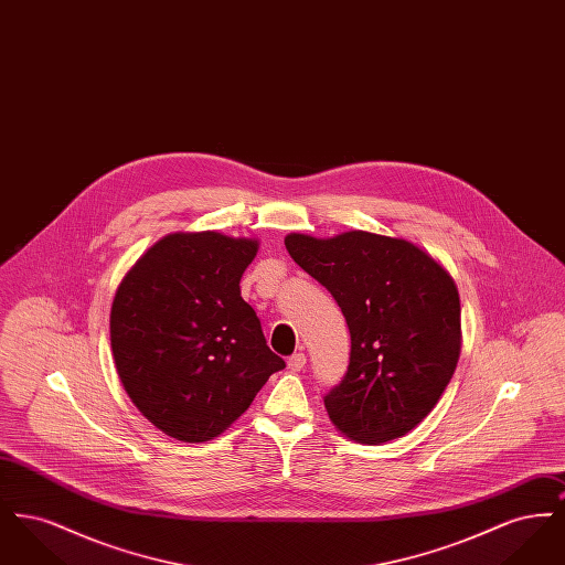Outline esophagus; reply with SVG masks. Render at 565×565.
<instances>
[{
    "instance_id": "1",
    "label": "esophagus",
    "mask_w": 565,
    "mask_h": 565,
    "mask_svg": "<svg viewBox=\"0 0 565 565\" xmlns=\"http://www.w3.org/2000/svg\"><path fill=\"white\" fill-rule=\"evenodd\" d=\"M305 364H307V355H305L302 351H298V353H295V355L288 360V369H290V371H295V373L302 371V369H305Z\"/></svg>"
}]
</instances>
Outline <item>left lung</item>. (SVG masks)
Returning <instances> with one entry per match:
<instances>
[{
	"mask_svg": "<svg viewBox=\"0 0 565 565\" xmlns=\"http://www.w3.org/2000/svg\"><path fill=\"white\" fill-rule=\"evenodd\" d=\"M284 243L350 326V369L323 398L334 428L362 445L413 430L440 401L461 351L451 273L419 245L369 231L290 233Z\"/></svg>",
	"mask_w": 565,
	"mask_h": 565,
	"instance_id": "8db88e82",
	"label": "left lung"
}]
</instances>
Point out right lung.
<instances>
[{
  "label": "right lung",
  "mask_w": 565,
  "mask_h": 565,
  "mask_svg": "<svg viewBox=\"0 0 565 565\" xmlns=\"http://www.w3.org/2000/svg\"><path fill=\"white\" fill-rule=\"evenodd\" d=\"M258 239L171 233L143 252L111 300L116 371L139 413L182 443L214 440L286 362L242 298Z\"/></svg>",
  "instance_id": "1"
}]
</instances>
